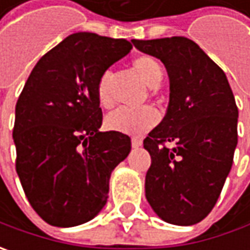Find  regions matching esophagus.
<instances>
[{
	"label": "esophagus",
	"mask_w": 250,
	"mask_h": 250,
	"mask_svg": "<svg viewBox=\"0 0 250 250\" xmlns=\"http://www.w3.org/2000/svg\"><path fill=\"white\" fill-rule=\"evenodd\" d=\"M140 146H142V139L133 136V138H132V147H133V149H138Z\"/></svg>",
	"instance_id": "obj_1"
}]
</instances>
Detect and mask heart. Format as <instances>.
I'll return each mask as SVG.
<instances>
[{
  "mask_svg": "<svg viewBox=\"0 0 250 250\" xmlns=\"http://www.w3.org/2000/svg\"><path fill=\"white\" fill-rule=\"evenodd\" d=\"M132 66L136 72L139 73L142 81L149 84V86H157L163 78V68L160 62L150 57V55H140L136 57L132 61ZM110 81L111 72L104 71L101 73L97 86H96V93L97 99L103 107L108 108L112 105V97L110 93ZM159 121V114L157 111L151 107H143V108H118L112 111L105 118V125L107 128L120 133H126V135H133L139 136L145 132L151 129Z\"/></svg>",
  "mask_w": 250,
  "mask_h": 250,
  "instance_id": "heart-1",
  "label": "heart"
}]
</instances>
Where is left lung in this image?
Listing matches in <instances>:
<instances>
[{"instance_id":"1","label":"left lung","mask_w":250,"mask_h":250,"mask_svg":"<svg viewBox=\"0 0 250 250\" xmlns=\"http://www.w3.org/2000/svg\"><path fill=\"white\" fill-rule=\"evenodd\" d=\"M132 43L159 58L169 76L167 114L143 140L151 156L147 202L169 224L193 226L213 210L232 167L238 143L234 94L224 71L187 37Z\"/></svg>"}]
</instances>
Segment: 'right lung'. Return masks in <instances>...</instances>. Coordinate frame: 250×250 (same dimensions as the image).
Returning <instances> with one entry per match:
<instances>
[{
	"instance_id": "1",
	"label": "right lung",
	"mask_w": 250,
	"mask_h": 250,
	"mask_svg": "<svg viewBox=\"0 0 250 250\" xmlns=\"http://www.w3.org/2000/svg\"><path fill=\"white\" fill-rule=\"evenodd\" d=\"M132 50L125 39L79 32L39 60L15 108L16 172L30 206L45 223L75 227L99 214L112 169L130 138L100 132V75Z\"/></svg>"
}]
</instances>
